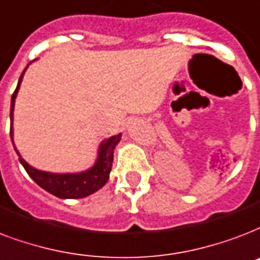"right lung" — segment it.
I'll return each instance as SVG.
<instances>
[{
  "mask_svg": "<svg viewBox=\"0 0 260 260\" xmlns=\"http://www.w3.org/2000/svg\"><path fill=\"white\" fill-rule=\"evenodd\" d=\"M31 64V62H29ZM28 64V65H29ZM28 65L25 67V69L21 73V76L19 79L17 87H16L15 92L12 95L11 101V139L15 151L19 155L20 164L23 165L25 172L28 173V176L32 178L34 181L43 188L45 191H47L51 195L61 198V199H80V198H86V196L94 193L98 189L104 187L105 184L108 183L109 174L112 170L113 165V152L114 148L120 140H121V134L114 135L110 138L105 139L101 142L98 148V156L96 161L90 169L83 170L79 173H51V172H45V170L35 169L34 166H31L28 162L25 161L23 156L20 155V152L17 151V148L13 142V110H15V101L19 92L20 84L24 76V72L28 68Z\"/></svg>",
  "mask_w": 260,
  "mask_h": 260,
  "instance_id": "right-lung-1",
  "label": "right lung"
}]
</instances>
